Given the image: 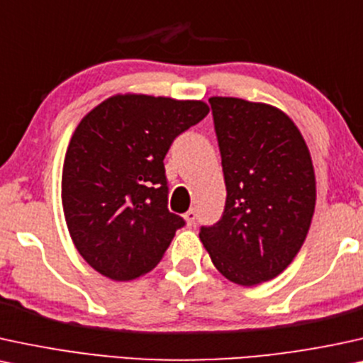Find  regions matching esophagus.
Here are the masks:
<instances>
[{
	"instance_id": "34e87169",
	"label": "esophagus",
	"mask_w": 363,
	"mask_h": 363,
	"mask_svg": "<svg viewBox=\"0 0 363 363\" xmlns=\"http://www.w3.org/2000/svg\"><path fill=\"white\" fill-rule=\"evenodd\" d=\"M196 218H197V213H196V209H189V211H187V213L184 214V219H186V223L189 224V226H192V224H196Z\"/></svg>"
}]
</instances>
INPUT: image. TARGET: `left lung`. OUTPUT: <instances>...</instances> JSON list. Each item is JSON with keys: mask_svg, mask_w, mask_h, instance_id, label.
Wrapping results in <instances>:
<instances>
[{"mask_svg": "<svg viewBox=\"0 0 363 363\" xmlns=\"http://www.w3.org/2000/svg\"><path fill=\"white\" fill-rule=\"evenodd\" d=\"M209 104L228 196L223 218L199 238L224 278L255 286L278 277L303 246L316 201L313 164L279 108L235 97Z\"/></svg>", "mask_w": 363, "mask_h": 363, "instance_id": "8db88e82", "label": "left lung"}]
</instances>
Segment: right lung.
<instances>
[{
    "instance_id": "1",
    "label": "right lung",
    "mask_w": 363,
    "mask_h": 363,
    "mask_svg": "<svg viewBox=\"0 0 363 363\" xmlns=\"http://www.w3.org/2000/svg\"><path fill=\"white\" fill-rule=\"evenodd\" d=\"M208 113L201 100L118 94L82 118L63 162L62 204L73 245L95 272L128 281L162 259L186 224L167 209L164 157Z\"/></svg>"
}]
</instances>
